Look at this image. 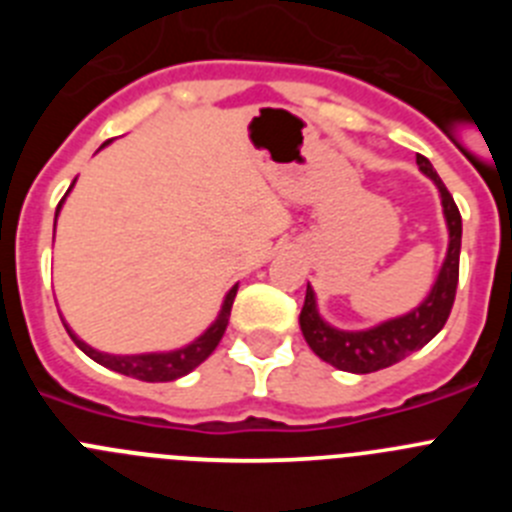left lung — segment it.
Here are the masks:
<instances>
[{
  "mask_svg": "<svg viewBox=\"0 0 512 512\" xmlns=\"http://www.w3.org/2000/svg\"><path fill=\"white\" fill-rule=\"evenodd\" d=\"M418 166L428 179L438 187L443 205V217L449 225V251L443 259L438 279L433 284L431 295L425 297L413 312L402 318L384 320L369 330H338L320 318L318 305H315V292L307 284L305 305L300 312V328L307 346L315 351L330 366L351 374H372L379 369L397 364L413 351H420L425 343L436 336L446 325L449 312L454 307L456 284H459V251H461V215L454 197L449 194L441 176L433 171L431 161L418 156Z\"/></svg>",
  "mask_w": 512,
  "mask_h": 512,
  "instance_id": "1",
  "label": "left lung"
}]
</instances>
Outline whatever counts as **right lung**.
Instances as JSON below:
<instances>
[{
    "label": "right lung",
    "instance_id": "add662e5",
    "mask_svg": "<svg viewBox=\"0 0 512 512\" xmlns=\"http://www.w3.org/2000/svg\"><path fill=\"white\" fill-rule=\"evenodd\" d=\"M104 146H107V143H104ZM71 187H74V184H71ZM71 187H69V192H71ZM63 200H66V197H63ZM63 200L58 202L56 217H58V212H61ZM235 292H238V284H235L228 295H225L223 307H220V315H217V320L205 330V333H202L200 338H197V341H192L189 346H184V348H176V351H166V354H138V356L102 354V351H97V348L87 346V343L81 341V338H76V333L69 328V325L66 323L63 325H66V330H69V336L74 338L76 346H79L81 351L89 356V359H94L97 364L107 366V369H112V372L140 379V382H174V379L184 377V374H189L192 369H197V366H200L202 361L212 354V351H215L217 343H220V338H223L225 328H228L230 307H233Z\"/></svg>",
    "mask_w": 512,
    "mask_h": 512
}]
</instances>
